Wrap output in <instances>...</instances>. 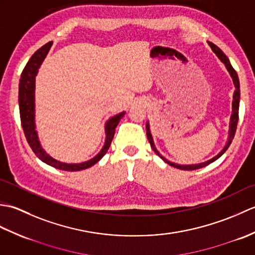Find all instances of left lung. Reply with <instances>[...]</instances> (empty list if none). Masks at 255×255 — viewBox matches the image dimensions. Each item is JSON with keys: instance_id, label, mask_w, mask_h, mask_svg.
I'll list each match as a JSON object with an SVG mask.
<instances>
[{"instance_id": "left-lung-1", "label": "left lung", "mask_w": 255, "mask_h": 255, "mask_svg": "<svg viewBox=\"0 0 255 255\" xmlns=\"http://www.w3.org/2000/svg\"><path fill=\"white\" fill-rule=\"evenodd\" d=\"M209 46L211 47V49H213V51L216 53V55L218 56V58L220 59L221 61H223L225 63V66L227 68V70H228L230 75L232 77V80H234V83H235V86H236V91H235V94H234V103H232V116H231V121H230V131H229V139H228V142H227V144L225 145V148L223 149V151L219 154H217L216 156H214L213 159L208 160L207 162H204V163H199V164H193V165H178V164H175V163H172V162L167 161L166 159H164L163 156H162L158 151H156L155 147H154V143H153V140H152V136H151L150 133V129H149V124L147 123V126H145V129H147V137H148V140L150 142V145L151 148H152L154 150V152L156 154H159L160 158L165 161L167 164H170L171 166H174L176 167V169H180V170H186V171H193V170H198V169H202V167L208 165L210 163H213L214 161H216L217 159H219L221 155H223L226 150L229 148V145L231 144L232 142V139H234L235 137V133H236V130H237V125H238V121H239V101H240V84H239V79H238V74L236 72V70L232 68V66L229 62V59L226 57L225 53L221 51L219 48L214 45L213 42H209L208 41Z\"/></svg>"}]
</instances>
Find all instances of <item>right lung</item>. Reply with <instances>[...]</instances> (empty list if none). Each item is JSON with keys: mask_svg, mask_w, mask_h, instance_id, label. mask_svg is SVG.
Here are the masks:
<instances>
[{"mask_svg": "<svg viewBox=\"0 0 255 255\" xmlns=\"http://www.w3.org/2000/svg\"><path fill=\"white\" fill-rule=\"evenodd\" d=\"M52 45V41L47 42L46 45L39 48L34 55L31 56L29 61L27 62L25 66L23 72L20 75L19 80V90H18V103H19V115H20V123L21 127L25 133V137L27 142L30 145L31 150L34 151V153L39 158L42 162H45L48 165L56 167L59 170L63 171H81L88 167L94 165L97 163L103 156L105 155L107 150L110 149L112 140L115 134V129L117 127L118 123L121 122V119L124 117L125 112L119 113L118 115L112 117L110 121L107 122L105 130H106V141L104 147L101 150V152L94 156L93 159H91L83 163L79 164H68L62 163L55 159H52L50 155H48L44 149L41 148L38 140L36 126H35V78L39 69L40 64L44 61L46 58L48 51H49L50 47Z\"/></svg>", "mask_w": 255, "mask_h": 255, "instance_id": "right-lung-1", "label": "right lung"}]
</instances>
